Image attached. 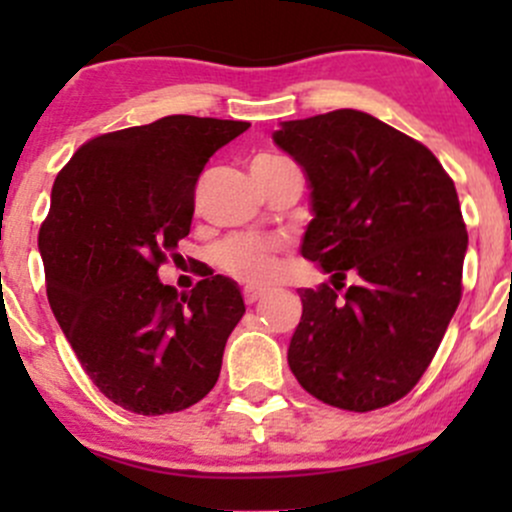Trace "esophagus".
I'll use <instances>...</instances> for the list:
<instances>
[{
    "mask_svg": "<svg viewBox=\"0 0 512 512\" xmlns=\"http://www.w3.org/2000/svg\"><path fill=\"white\" fill-rule=\"evenodd\" d=\"M262 294H265V292H262V289L247 287V289H245V302H247V304H255L257 299H262Z\"/></svg>",
    "mask_w": 512,
    "mask_h": 512,
    "instance_id": "obj_1",
    "label": "esophagus"
}]
</instances>
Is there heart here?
Returning <instances> with one entry per match:
<instances>
[{
	"label": "heart",
	"mask_w": 512,
	"mask_h": 512,
	"mask_svg": "<svg viewBox=\"0 0 512 512\" xmlns=\"http://www.w3.org/2000/svg\"><path fill=\"white\" fill-rule=\"evenodd\" d=\"M275 160L280 158L262 156L255 163H275ZM215 260H218L220 270H225L235 280L250 282V285H267L277 275V245L257 240V237H230L223 245H218Z\"/></svg>",
	"instance_id": "obj_1"
}]
</instances>
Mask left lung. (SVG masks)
<instances>
[{"label":"left lung","instance_id":"1","mask_svg":"<svg viewBox=\"0 0 512 512\" xmlns=\"http://www.w3.org/2000/svg\"><path fill=\"white\" fill-rule=\"evenodd\" d=\"M312 220L299 252L332 285L299 289L287 361L304 391L347 411L409 394L461 302L468 232L456 185L406 133L354 108L280 123ZM357 285L344 295L348 270Z\"/></svg>","mask_w":512,"mask_h":512}]
</instances>
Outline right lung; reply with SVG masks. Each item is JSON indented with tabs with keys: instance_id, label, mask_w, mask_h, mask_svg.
I'll use <instances>...</instances> for the list:
<instances>
[{
	"instance_id": "obj_1",
	"label": "right lung",
	"mask_w": 512,
	"mask_h": 512,
	"mask_svg": "<svg viewBox=\"0 0 512 512\" xmlns=\"http://www.w3.org/2000/svg\"><path fill=\"white\" fill-rule=\"evenodd\" d=\"M247 128L165 116L91 138L56 175L39 230L46 297L89 379L131 414L183 411L218 381L240 287L210 272L178 294L158 267L190 232L205 163Z\"/></svg>"
}]
</instances>
